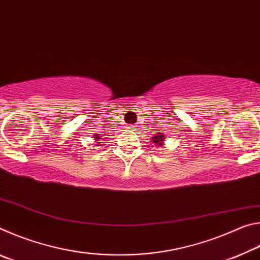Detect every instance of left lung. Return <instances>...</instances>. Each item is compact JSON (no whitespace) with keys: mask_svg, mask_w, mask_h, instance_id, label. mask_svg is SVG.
I'll return each instance as SVG.
<instances>
[{"mask_svg":"<svg viewBox=\"0 0 260 260\" xmlns=\"http://www.w3.org/2000/svg\"><path fill=\"white\" fill-rule=\"evenodd\" d=\"M164 136H162L160 133H158L157 135H155V136H152V142L155 143L153 144V146H159V144H161L162 143V141H164Z\"/></svg>","mask_w":260,"mask_h":260,"instance_id":"left-lung-1","label":"left lung"}]
</instances>
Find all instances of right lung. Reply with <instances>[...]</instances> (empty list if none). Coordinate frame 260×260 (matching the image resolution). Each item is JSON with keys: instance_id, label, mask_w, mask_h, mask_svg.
Masks as SVG:
<instances>
[{"instance_id": "right-lung-1", "label": "right lung", "mask_w": 260, "mask_h": 260, "mask_svg": "<svg viewBox=\"0 0 260 260\" xmlns=\"http://www.w3.org/2000/svg\"><path fill=\"white\" fill-rule=\"evenodd\" d=\"M94 138H95L94 140H96V141H99V139H100V136H99V135H95V136H94Z\"/></svg>"}]
</instances>
